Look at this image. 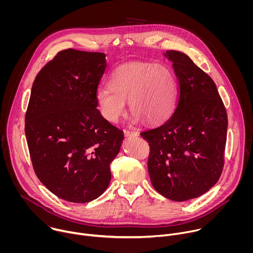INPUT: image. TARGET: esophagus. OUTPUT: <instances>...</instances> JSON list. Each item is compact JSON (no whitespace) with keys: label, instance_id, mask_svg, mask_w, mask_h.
<instances>
[{"label":"esophagus","instance_id":"34e87169","mask_svg":"<svg viewBox=\"0 0 253 253\" xmlns=\"http://www.w3.org/2000/svg\"><path fill=\"white\" fill-rule=\"evenodd\" d=\"M125 137H137L138 133L135 131H129V130H123Z\"/></svg>","mask_w":253,"mask_h":253}]
</instances>
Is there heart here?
Masks as SVG:
<instances>
[{"instance_id": "1", "label": "heart", "mask_w": 253, "mask_h": 253, "mask_svg": "<svg viewBox=\"0 0 253 253\" xmlns=\"http://www.w3.org/2000/svg\"><path fill=\"white\" fill-rule=\"evenodd\" d=\"M107 87L96 93L98 109L104 119L116 123L126 111V101L133 112L132 122L141 120L156 126L172 114L177 96V83L165 65L131 63L118 67L111 74Z\"/></svg>"}]
</instances>
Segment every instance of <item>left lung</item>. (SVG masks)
Returning <instances> with one entry per match:
<instances>
[{
    "instance_id": "1",
    "label": "left lung",
    "mask_w": 253,
    "mask_h": 253,
    "mask_svg": "<svg viewBox=\"0 0 253 253\" xmlns=\"http://www.w3.org/2000/svg\"><path fill=\"white\" fill-rule=\"evenodd\" d=\"M178 80L173 114L141 132L150 146L148 172L155 190L173 201L201 196L217 183L224 165L227 114L214 81L184 53L163 54Z\"/></svg>"
}]
</instances>
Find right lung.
Returning <instances> with one entry per match:
<instances>
[{
    "mask_svg": "<svg viewBox=\"0 0 253 253\" xmlns=\"http://www.w3.org/2000/svg\"><path fill=\"white\" fill-rule=\"evenodd\" d=\"M106 55L61 51L36 77L25 117L32 164L56 196L86 203L98 198L111 180L110 163L124 134L97 109L96 93Z\"/></svg>",
    "mask_w": 253,
    "mask_h": 253,
    "instance_id": "1",
    "label": "right lung"
}]
</instances>
